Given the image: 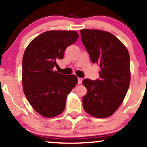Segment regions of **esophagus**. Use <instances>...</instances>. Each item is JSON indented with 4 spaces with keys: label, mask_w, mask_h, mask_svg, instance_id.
<instances>
[{
    "label": "esophagus",
    "mask_w": 147,
    "mask_h": 147,
    "mask_svg": "<svg viewBox=\"0 0 147 147\" xmlns=\"http://www.w3.org/2000/svg\"><path fill=\"white\" fill-rule=\"evenodd\" d=\"M82 81H83V79L80 78V77H79V78H78V84H81V83H82Z\"/></svg>",
    "instance_id": "34e87169"
}]
</instances>
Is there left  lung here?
Listing matches in <instances>:
<instances>
[{"mask_svg": "<svg viewBox=\"0 0 147 147\" xmlns=\"http://www.w3.org/2000/svg\"><path fill=\"white\" fill-rule=\"evenodd\" d=\"M80 33L91 61L99 65L100 70L98 79L83 81L87 89L83 107L94 117H109L119 108L129 87V54L123 42L111 33L86 29Z\"/></svg>", "mask_w": 147, "mask_h": 147, "instance_id": "8db88e82", "label": "left lung"}]
</instances>
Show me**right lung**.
I'll use <instances>...</instances> for the list:
<instances>
[{
  "mask_svg": "<svg viewBox=\"0 0 147 147\" xmlns=\"http://www.w3.org/2000/svg\"><path fill=\"white\" fill-rule=\"evenodd\" d=\"M79 38L75 31H49L29 43L22 58L23 91L33 109L46 118L63 112L67 96L77 84V76L53 70L57 59Z\"/></svg>",
  "mask_w": 147,
  "mask_h": 147,
  "instance_id": "add662e5",
  "label": "right lung"
}]
</instances>
